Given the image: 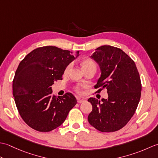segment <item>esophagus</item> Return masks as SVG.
Returning a JSON list of instances; mask_svg holds the SVG:
<instances>
[{
  "label": "esophagus",
  "instance_id": "1",
  "mask_svg": "<svg viewBox=\"0 0 158 158\" xmlns=\"http://www.w3.org/2000/svg\"><path fill=\"white\" fill-rule=\"evenodd\" d=\"M77 102L78 103H82L85 101V99H83V98H77Z\"/></svg>",
  "mask_w": 158,
  "mask_h": 158
}]
</instances>
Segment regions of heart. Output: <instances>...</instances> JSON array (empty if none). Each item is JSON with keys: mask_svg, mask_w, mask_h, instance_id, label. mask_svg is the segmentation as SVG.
<instances>
[{"mask_svg": "<svg viewBox=\"0 0 158 158\" xmlns=\"http://www.w3.org/2000/svg\"><path fill=\"white\" fill-rule=\"evenodd\" d=\"M81 66H82V68H83V70H85L86 69H91V68H94V69H96V68H97L96 63L92 59H89V58L83 59L82 61L81 62ZM70 67H71V64H69L66 66V67L64 69V74H66L67 73L69 72V70H70ZM75 91L77 93L79 94H81L83 93L82 88L79 86H76L75 87Z\"/></svg>", "mask_w": 158, "mask_h": 158, "instance_id": "obj_1", "label": "heart"}]
</instances>
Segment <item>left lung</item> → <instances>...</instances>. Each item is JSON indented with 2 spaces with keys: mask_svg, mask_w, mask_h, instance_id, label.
Here are the masks:
<instances>
[{
  "mask_svg": "<svg viewBox=\"0 0 158 158\" xmlns=\"http://www.w3.org/2000/svg\"><path fill=\"white\" fill-rule=\"evenodd\" d=\"M100 66L101 76L94 88L107 89L108 98L102 102L89 98L92 110L90 125L102 132L122 129L135 114L141 95V81L134 60L119 48L100 46L91 56Z\"/></svg>",
  "mask_w": 158,
  "mask_h": 158,
  "instance_id": "8db88e82",
  "label": "left lung"
}]
</instances>
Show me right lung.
Returning <instances> with one entry per match:
<instances>
[{"label":"right lung","mask_w":158,"mask_h":158,"mask_svg":"<svg viewBox=\"0 0 158 158\" xmlns=\"http://www.w3.org/2000/svg\"><path fill=\"white\" fill-rule=\"evenodd\" d=\"M75 59L68 50L45 46L20 62L13 81V95L20 116L31 128L42 132L56 129L75 106L77 100L71 93L57 98L51 88L62 79L66 66Z\"/></svg>","instance_id":"right-lung-1"}]
</instances>
